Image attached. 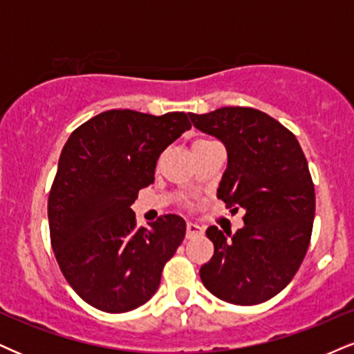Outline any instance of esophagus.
I'll return each instance as SVG.
<instances>
[{"instance_id": "obj_1", "label": "esophagus", "mask_w": 354, "mask_h": 354, "mask_svg": "<svg viewBox=\"0 0 354 354\" xmlns=\"http://www.w3.org/2000/svg\"><path fill=\"white\" fill-rule=\"evenodd\" d=\"M203 234V227L199 224L196 223H188L186 224V237L191 239V237H196V236H201Z\"/></svg>"}]
</instances>
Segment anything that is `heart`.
<instances>
[{"mask_svg": "<svg viewBox=\"0 0 354 354\" xmlns=\"http://www.w3.org/2000/svg\"><path fill=\"white\" fill-rule=\"evenodd\" d=\"M204 142H211V140H198L196 143H204Z\"/></svg>", "mask_w": 354, "mask_h": 354, "instance_id": "heart-1", "label": "heart"}]
</instances>
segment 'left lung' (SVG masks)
I'll use <instances>...</instances> for the list:
<instances>
[{"label":"left lung","mask_w":354,"mask_h":354,"mask_svg":"<svg viewBox=\"0 0 354 354\" xmlns=\"http://www.w3.org/2000/svg\"><path fill=\"white\" fill-rule=\"evenodd\" d=\"M198 130L227 150L218 198L245 211L231 234L207 227L214 255L199 270L204 287L234 305H257L282 292L308 249L315 188L295 135L270 115L250 107L189 113Z\"/></svg>","instance_id":"8db88e82"}]
</instances>
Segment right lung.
Masks as SVG:
<instances>
[{"label":"right lung","mask_w":354,"mask_h":354,"mask_svg":"<svg viewBox=\"0 0 354 354\" xmlns=\"http://www.w3.org/2000/svg\"><path fill=\"white\" fill-rule=\"evenodd\" d=\"M189 129L185 112L107 110L64 145L48 201L50 244L71 287L102 312L147 304L185 239L180 216L138 229L130 206L155 181L161 151Z\"/></svg>","instance_id":"1"}]
</instances>
